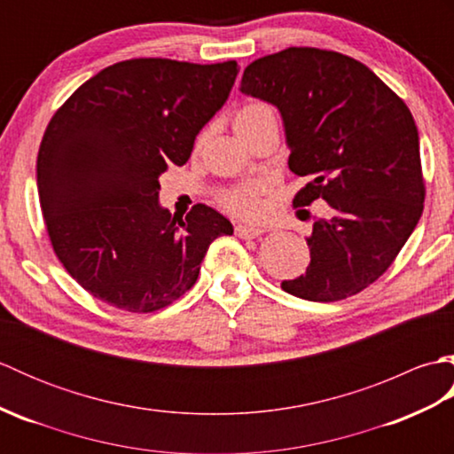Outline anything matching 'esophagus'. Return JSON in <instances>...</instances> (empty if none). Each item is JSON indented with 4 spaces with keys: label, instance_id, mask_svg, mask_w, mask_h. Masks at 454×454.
<instances>
[{
    "label": "esophagus",
    "instance_id": "esophagus-1",
    "mask_svg": "<svg viewBox=\"0 0 454 454\" xmlns=\"http://www.w3.org/2000/svg\"><path fill=\"white\" fill-rule=\"evenodd\" d=\"M262 232H263L262 226L236 224V236H239V238H257V236H262Z\"/></svg>",
    "mask_w": 454,
    "mask_h": 454
}]
</instances>
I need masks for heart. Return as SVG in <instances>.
Instances as JSON below:
<instances>
[{"label": "heart", "instance_id": "heart-1", "mask_svg": "<svg viewBox=\"0 0 454 454\" xmlns=\"http://www.w3.org/2000/svg\"><path fill=\"white\" fill-rule=\"evenodd\" d=\"M277 122L275 121V111L269 107L267 103H247L242 109L236 113L234 117V130L239 138H246L249 134L262 129L263 124ZM265 192L263 183H249L244 187H236L232 191L224 192V205L234 210L236 215L246 216V218H255L262 215L263 202L262 197Z\"/></svg>", "mask_w": 454, "mask_h": 454}]
</instances>
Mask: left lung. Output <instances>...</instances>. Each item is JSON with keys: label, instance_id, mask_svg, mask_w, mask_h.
Masks as SVG:
<instances>
[{"label": "left lung", "instance_id": "obj_1", "mask_svg": "<svg viewBox=\"0 0 454 454\" xmlns=\"http://www.w3.org/2000/svg\"><path fill=\"white\" fill-rule=\"evenodd\" d=\"M239 91L281 113L288 168L308 183L294 207L322 199L330 215L306 238V273L283 291L333 302L374 283L423 212L416 121L364 64L320 48H286L249 64Z\"/></svg>", "mask_w": 454, "mask_h": 454}]
</instances>
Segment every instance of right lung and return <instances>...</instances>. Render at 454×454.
<instances>
[{
    "label": "right lung",
    "mask_w": 454,
    "mask_h": 454,
    "mask_svg": "<svg viewBox=\"0 0 454 454\" xmlns=\"http://www.w3.org/2000/svg\"><path fill=\"white\" fill-rule=\"evenodd\" d=\"M239 67L134 58L80 85L41 142L36 187L54 252L99 301L153 312L195 285L208 246L234 234L207 205L177 218L160 176L183 166Z\"/></svg>",
    "instance_id": "obj_1"
}]
</instances>
